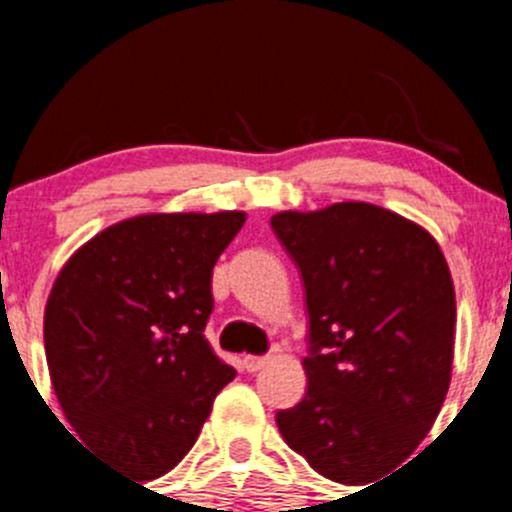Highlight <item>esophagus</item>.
<instances>
[{"mask_svg":"<svg viewBox=\"0 0 512 512\" xmlns=\"http://www.w3.org/2000/svg\"><path fill=\"white\" fill-rule=\"evenodd\" d=\"M267 366V356H242V369L250 371V374H255V371L265 369Z\"/></svg>","mask_w":512,"mask_h":512,"instance_id":"obj_1","label":"esophagus"}]
</instances>
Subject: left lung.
I'll list each match as a JSON object with an SVG mask.
<instances>
[{
  "instance_id": "1",
  "label": "left lung",
  "mask_w": 512,
  "mask_h": 512,
  "mask_svg": "<svg viewBox=\"0 0 512 512\" xmlns=\"http://www.w3.org/2000/svg\"><path fill=\"white\" fill-rule=\"evenodd\" d=\"M272 227L302 272L312 344L307 394L277 428L319 476L364 485L416 451L446 399L451 270L426 227L371 203L282 210Z\"/></svg>"
}]
</instances>
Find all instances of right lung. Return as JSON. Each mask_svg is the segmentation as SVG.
Wrapping results in <instances>:
<instances>
[{
    "instance_id": "1",
    "label": "right lung",
    "mask_w": 512,
    "mask_h": 512,
    "mask_svg": "<svg viewBox=\"0 0 512 512\" xmlns=\"http://www.w3.org/2000/svg\"><path fill=\"white\" fill-rule=\"evenodd\" d=\"M245 220L242 210L121 220L66 260L46 299V364L66 421L138 483L183 461L235 379L203 329L213 267Z\"/></svg>"
}]
</instances>
